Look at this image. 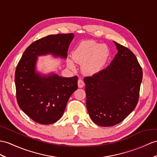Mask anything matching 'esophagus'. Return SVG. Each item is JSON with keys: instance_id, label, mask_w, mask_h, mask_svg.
<instances>
[{"instance_id": "34e87169", "label": "esophagus", "mask_w": 157, "mask_h": 157, "mask_svg": "<svg viewBox=\"0 0 157 157\" xmlns=\"http://www.w3.org/2000/svg\"><path fill=\"white\" fill-rule=\"evenodd\" d=\"M84 85H85V82H84V81L81 78H79L78 81V86L79 88H82Z\"/></svg>"}]
</instances>
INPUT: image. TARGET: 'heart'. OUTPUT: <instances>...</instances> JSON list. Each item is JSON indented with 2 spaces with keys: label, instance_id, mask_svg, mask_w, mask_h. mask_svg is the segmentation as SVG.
<instances>
[{
  "label": "heart",
  "instance_id": "b5f03b06",
  "mask_svg": "<svg viewBox=\"0 0 157 157\" xmlns=\"http://www.w3.org/2000/svg\"><path fill=\"white\" fill-rule=\"evenodd\" d=\"M109 57V50L105 44L93 40L82 42L75 49L72 55L74 61L82 63V70L86 75H93L100 72ZM68 67L75 69V65L71 60H67Z\"/></svg>",
  "mask_w": 157,
  "mask_h": 157
}]
</instances>
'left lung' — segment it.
Instances as JSON below:
<instances>
[{
	"mask_svg": "<svg viewBox=\"0 0 157 157\" xmlns=\"http://www.w3.org/2000/svg\"><path fill=\"white\" fill-rule=\"evenodd\" d=\"M118 53L105 69L84 78L86 109L95 124L120 123L138 103L143 70L134 53L114 42Z\"/></svg>",
	"mask_w": 157,
	"mask_h": 157,
	"instance_id": "left-lung-1",
	"label": "left lung"
}]
</instances>
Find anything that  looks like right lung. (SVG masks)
I'll return each mask as SVG.
<instances>
[{
    "instance_id": "right-lung-1",
    "label": "right lung",
    "mask_w": 157,
    "mask_h": 157,
    "mask_svg": "<svg viewBox=\"0 0 157 157\" xmlns=\"http://www.w3.org/2000/svg\"><path fill=\"white\" fill-rule=\"evenodd\" d=\"M72 33L48 35L26 48L15 71L17 100L19 107L41 124L55 123L62 117L71 94L78 88V76L56 74L42 76L36 72L37 56L51 54L66 59Z\"/></svg>"
}]
</instances>
